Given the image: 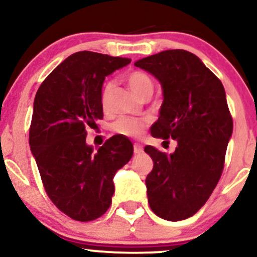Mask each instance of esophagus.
<instances>
[{
    "mask_svg": "<svg viewBox=\"0 0 257 257\" xmlns=\"http://www.w3.org/2000/svg\"><path fill=\"white\" fill-rule=\"evenodd\" d=\"M143 152H144V147L141 145H139V144H135V145H134V153H135V155H141Z\"/></svg>",
    "mask_w": 257,
    "mask_h": 257,
    "instance_id": "1",
    "label": "esophagus"
}]
</instances>
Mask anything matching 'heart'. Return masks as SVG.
<instances>
[{
    "label": "heart",
    "instance_id": "b5f03b06",
    "mask_svg": "<svg viewBox=\"0 0 257 257\" xmlns=\"http://www.w3.org/2000/svg\"><path fill=\"white\" fill-rule=\"evenodd\" d=\"M126 83H128L129 88L134 91L135 94L141 98V96L146 95V94L152 93L153 91V83L151 78L146 75L145 72L141 71H133L126 76ZM113 89V83L112 82H107L105 84L104 89L101 93V104L104 107H106L110 100V95ZM147 123L144 119H137L131 118V117H122L118 120L113 123L112 129L117 134L123 135V137L128 138H138L143 134L145 131Z\"/></svg>",
    "mask_w": 257,
    "mask_h": 257
}]
</instances>
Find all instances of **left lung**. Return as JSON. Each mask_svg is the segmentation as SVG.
<instances>
[{
    "label": "left lung",
    "instance_id": "1",
    "mask_svg": "<svg viewBox=\"0 0 257 257\" xmlns=\"http://www.w3.org/2000/svg\"><path fill=\"white\" fill-rule=\"evenodd\" d=\"M134 65L151 73L163 91L151 135L178 143L169 156L145 147L153 161L146 178L149 204L164 220L188 219L205 204L223 169L233 132L225 88L197 55L184 49L163 51Z\"/></svg>",
    "mask_w": 257,
    "mask_h": 257
}]
</instances>
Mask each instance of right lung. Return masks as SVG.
Returning <instances> with one entry per match:
<instances>
[{"mask_svg":"<svg viewBox=\"0 0 257 257\" xmlns=\"http://www.w3.org/2000/svg\"><path fill=\"white\" fill-rule=\"evenodd\" d=\"M131 59L77 52L58 65L38 88L30 126L31 153L46 192L63 213L77 221L106 213L114 192L113 176L133 157V144L114 135L94 150L85 126L102 118L106 76Z\"/></svg>","mask_w":257,"mask_h":257,"instance_id":"obj_1","label":"right lung"}]
</instances>
